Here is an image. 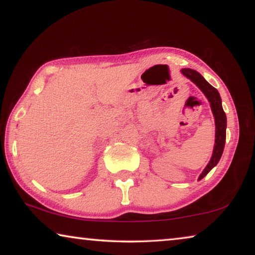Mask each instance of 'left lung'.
<instances>
[{
    "label": "left lung",
    "mask_w": 255,
    "mask_h": 255,
    "mask_svg": "<svg viewBox=\"0 0 255 255\" xmlns=\"http://www.w3.org/2000/svg\"><path fill=\"white\" fill-rule=\"evenodd\" d=\"M182 74L187 76L190 81H192L198 88H199L206 98L208 99L210 102L211 111H213V115L215 117V125H216V135H215V146H214V152L213 156H211L208 165L205 167V170L202 171L200 174L199 179L202 178L209 173V171L213 169L214 166L217 165L219 159L222 157L224 147H225V140H226V115L223 110L222 107V99L217 90H216L213 85H210L208 82H207L204 76H202L200 73H198L195 70H191V68H183L181 70Z\"/></svg>",
    "instance_id": "1"
}]
</instances>
